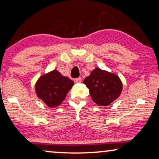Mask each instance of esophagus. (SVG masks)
I'll return each instance as SVG.
<instances>
[{"label": "esophagus", "mask_w": 159, "mask_h": 159, "mask_svg": "<svg viewBox=\"0 0 159 159\" xmlns=\"http://www.w3.org/2000/svg\"><path fill=\"white\" fill-rule=\"evenodd\" d=\"M74 82L75 83H80V82H81V78L79 77V78H77V79H74Z\"/></svg>", "instance_id": "esophagus-1"}]
</instances>
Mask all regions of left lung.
<instances>
[{
    "mask_svg": "<svg viewBox=\"0 0 159 159\" xmlns=\"http://www.w3.org/2000/svg\"><path fill=\"white\" fill-rule=\"evenodd\" d=\"M91 97L98 106H106L116 100L122 91L119 77L112 73L96 68L84 80Z\"/></svg>",
    "mask_w": 159,
    "mask_h": 159,
    "instance_id": "obj_1",
    "label": "left lung"
}]
</instances>
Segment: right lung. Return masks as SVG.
I'll list each match as a JSON object with an SVG mask.
<instances>
[{
  "mask_svg": "<svg viewBox=\"0 0 159 159\" xmlns=\"http://www.w3.org/2000/svg\"><path fill=\"white\" fill-rule=\"evenodd\" d=\"M74 83L53 70L39 78L35 84L37 96L48 107H56L64 100Z\"/></svg>",
  "mask_w": 159,
  "mask_h": 159,
  "instance_id": "1",
  "label": "right lung"
}]
</instances>
